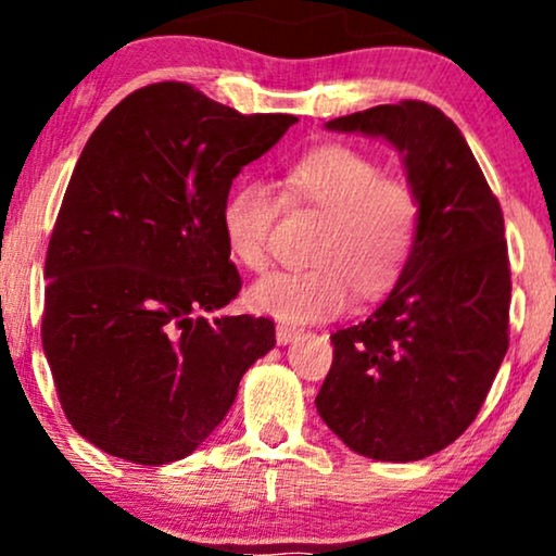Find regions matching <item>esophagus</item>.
Segmentation results:
<instances>
[{"label":"esophagus","mask_w":556,"mask_h":556,"mask_svg":"<svg viewBox=\"0 0 556 556\" xmlns=\"http://www.w3.org/2000/svg\"><path fill=\"white\" fill-rule=\"evenodd\" d=\"M298 334H300V329L290 327V324H277V342L279 344H287V342L298 340Z\"/></svg>","instance_id":"esophagus-1"}]
</instances>
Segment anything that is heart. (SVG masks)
<instances>
[{
  "label": "heart",
  "mask_w": 556,
  "mask_h": 556,
  "mask_svg": "<svg viewBox=\"0 0 556 556\" xmlns=\"http://www.w3.org/2000/svg\"><path fill=\"white\" fill-rule=\"evenodd\" d=\"M321 214L303 269L274 271L248 292V303L282 321L340 314L353 298L387 295L410 266L418 245L420 201L400 177H387L374 156L350 146H321L282 172L279 198L261 180L235 185L222 203L225 245L242 269L269 266V238L279 208Z\"/></svg>",
  "instance_id": "obj_1"
}]
</instances>
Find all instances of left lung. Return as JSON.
I'll list each match as a JSON object with an SVG mask.
<instances>
[{
  "label": "left lung",
  "instance_id": "1",
  "mask_svg": "<svg viewBox=\"0 0 556 556\" xmlns=\"http://www.w3.org/2000/svg\"><path fill=\"white\" fill-rule=\"evenodd\" d=\"M387 138L420 201L410 266L366 321L331 334L316 410L344 444L381 463L424 460L473 424L509 344L504 216L437 106L405 99L327 123Z\"/></svg>",
  "mask_w": 556,
  "mask_h": 556
}]
</instances>
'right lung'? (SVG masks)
<instances>
[{"mask_svg": "<svg viewBox=\"0 0 556 556\" xmlns=\"http://www.w3.org/2000/svg\"><path fill=\"white\" fill-rule=\"evenodd\" d=\"M295 123L164 80L88 138L49 240L41 342L67 420L106 455L188 457L277 342L271 318L201 311L242 287L219 219L232 180Z\"/></svg>", "mask_w": 556, "mask_h": 556, "instance_id": "1", "label": "right lung"}]
</instances>
